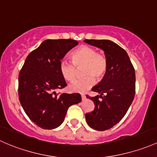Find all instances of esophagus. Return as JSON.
I'll return each mask as SVG.
<instances>
[{"mask_svg":"<svg viewBox=\"0 0 157 157\" xmlns=\"http://www.w3.org/2000/svg\"><path fill=\"white\" fill-rule=\"evenodd\" d=\"M81 97H82V101L85 100V98H86V97H85V94H82V95H81Z\"/></svg>","mask_w":157,"mask_h":157,"instance_id":"1","label":"esophagus"}]
</instances>
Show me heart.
<instances>
[{"mask_svg": "<svg viewBox=\"0 0 157 157\" xmlns=\"http://www.w3.org/2000/svg\"><path fill=\"white\" fill-rule=\"evenodd\" d=\"M72 62L63 59L59 66V73L65 80L72 82L76 78L78 69H82L85 78L75 81L69 86L73 92L85 93L95 84V79L100 80L108 69V59L106 55L98 52V50L88 45H82L71 54Z\"/></svg>", "mask_w": 157, "mask_h": 157, "instance_id": "heart-1", "label": "heart"}]
</instances>
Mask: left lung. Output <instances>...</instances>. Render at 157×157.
<instances>
[{
  "label": "left lung",
  "instance_id": "left-lung-1",
  "mask_svg": "<svg viewBox=\"0 0 157 157\" xmlns=\"http://www.w3.org/2000/svg\"><path fill=\"white\" fill-rule=\"evenodd\" d=\"M85 42L104 51L108 69L101 82L92 88L100 95L87 98L94 109L85 114L88 125L98 131L111 128L126 114L135 94V72L126 51L109 40H88Z\"/></svg>",
  "mask_w": 157,
  "mask_h": 157
}]
</instances>
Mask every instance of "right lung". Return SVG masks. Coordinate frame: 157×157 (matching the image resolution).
<instances>
[{
  "mask_svg": "<svg viewBox=\"0 0 157 157\" xmlns=\"http://www.w3.org/2000/svg\"><path fill=\"white\" fill-rule=\"evenodd\" d=\"M77 44L72 39L45 40L28 55L19 72V102L29 118L41 128L60 125L68 108L82 101L78 93L54 91L67 85L59 73V63Z\"/></svg>",
  "mask_w": 157,
  "mask_h": 157,
  "instance_id": "add662e5",
  "label": "right lung"
}]
</instances>
